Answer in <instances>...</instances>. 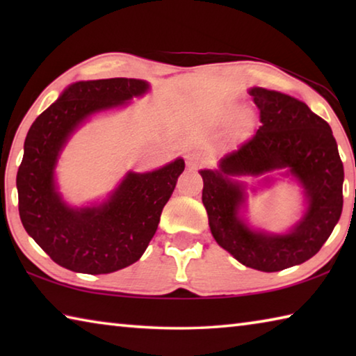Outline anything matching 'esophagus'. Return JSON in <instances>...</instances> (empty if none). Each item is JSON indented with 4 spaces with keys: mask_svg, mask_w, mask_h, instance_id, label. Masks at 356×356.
I'll list each match as a JSON object with an SVG mask.
<instances>
[{
    "mask_svg": "<svg viewBox=\"0 0 356 356\" xmlns=\"http://www.w3.org/2000/svg\"><path fill=\"white\" fill-rule=\"evenodd\" d=\"M204 163H206V160H204L200 154L193 152V154L186 155V166H188V170H193V171L200 170V168H201Z\"/></svg>",
    "mask_w": 356,
    "mask_h": 356,
    "instance_id": "obj_1",
    "label": "esophagus"
}]
</instances>
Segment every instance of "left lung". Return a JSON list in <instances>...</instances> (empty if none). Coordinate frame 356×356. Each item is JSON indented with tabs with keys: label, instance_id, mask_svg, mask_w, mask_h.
<instances>
[{
	"label": "left lung",
	"instance_id": "8db88e82",
	"mask_svg": "<svg viewBox=\"0 0 356 356\" xmlns=\"http://www.w3.org/2000/svg\"><path fill=\"white\" fill-rule=\"evenodd\" d=\"M261 127L227 152L220 171H201L202 202L212 236L240 264L261 272H280L303 264L322 248L342 212V166L327 120L291 95L252 88ZM287 167L305 186L309 210L292 233L265 236L252 233L238 218L244 191L227 175L259 173Z\"/></svg>",
	"mask_w": 356,
	"mask_h": 356
}]
</instances>
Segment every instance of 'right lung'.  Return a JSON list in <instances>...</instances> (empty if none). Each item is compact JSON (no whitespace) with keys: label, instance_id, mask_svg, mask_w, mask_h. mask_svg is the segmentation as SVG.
Segmentation results:
<instances>
[{"label":"right lung","instance_id":"obj_1","mask_svg":"<svg viewBox=\"0 0 356 356\" xmlns=\"http://www.w3.org/2000/svg\"><path fill=\"white\" fill-rule=\"evenodd\" d=\"M147 88L135 78L74 83L28 131L17 172L20 220L51 261L72 272L111 273L136 262L184 171L177 159L152 172H130L110 201L92 209H69L55 188L53 170L72 131L92 113L122 105Z\"/></svg>","mask_w":356,"mask_h":356}]
</instances>
